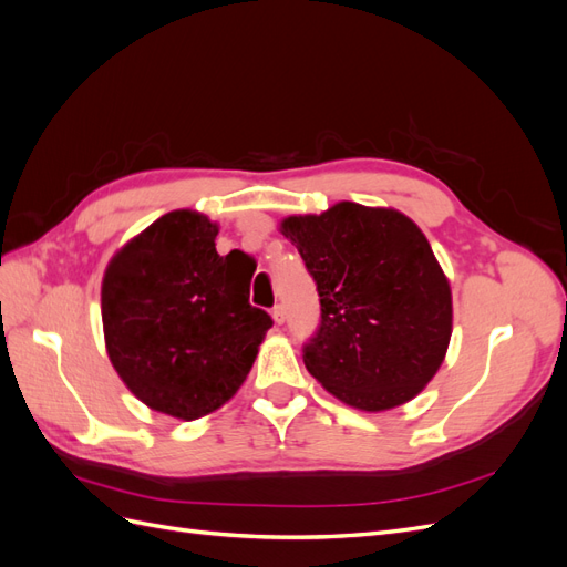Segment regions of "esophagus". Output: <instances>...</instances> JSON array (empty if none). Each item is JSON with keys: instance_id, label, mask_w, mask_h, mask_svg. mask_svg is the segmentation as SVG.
Here are the masks:
<instances>
[{"instance_id": "34e87169", "label": "esophagus", "mask_w": 567, "mask_h": 567, "mask_svg": "<svg viewBox=\"0 0 567 567\" xmlns=\"http://www.w3.org/2000/svg\"><path fill=\"white\" fill-rule=\"evenodd\" d=\"M271 319L277 321V323H284V321H286V310H284V305H274V307H271Z\"/></svg>"}]
</instances>
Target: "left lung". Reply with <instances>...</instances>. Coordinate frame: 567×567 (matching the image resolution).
Here are the masks:
<instances>
[{"label": "left lung", "instance_id": "obj_1", "mask_svg": "<svg viewBox=\"0 0 567 567\" xmlns=\"http://www.w3.org/2000/svg\"><path fill=\"white\" fill-rule=\"evenodd\" d=\"M281 234L319 290L307 371L362 411L414 400L452 338V288L423 231L400 210L340 200L321 215L286 217Z\"/></svg>", "mask_w": 567, "mask_h": 567}]
</instances>
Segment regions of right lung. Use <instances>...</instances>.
I'll use <instances>...</instances> for the list:
<instances>
[{
	"label": "right lung",
	"instance_id": "add662e5",
	"mask_svg": "<svg viewBox=\"0 0 567 567\" xmlns=\"http://www.w3.org/2000/svg\"><path fill=\"white\" fill-rule=\"evenodd\" d=\"M217 231L203 213H167L111 257L101 281L113 369L136 400L182 421L234 398L271 329L248 302L255 269L221 257Z\"/></svg>",
	"mask_w": 567,
	"mask_h": 567
}]
</instances>
